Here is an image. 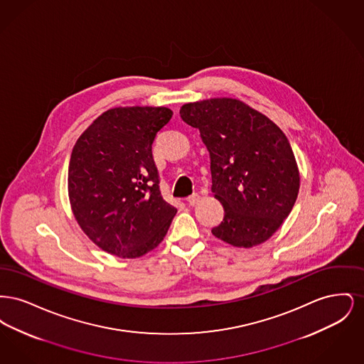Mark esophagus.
Returning a JSON list of instances; mask_svg holds the SVG:
<instances>
[{
    "mask_svg": "<svg viewBox=\"0 0 364 364\" xmlns=\"http://www.w3.org/2000/svg\"><path fill=\"white\" fill-rule=\"evenodd\" d=\"M199 199H200V196L198 193H192L191 196L187 198V202H188V205H191V206H195L199 202Z\"/></svg>",
    "mask_w": 364,
    "mask_h": 364,
    "instance_id": "obj_1",
    "label": "esophagus"
}]
</instances>
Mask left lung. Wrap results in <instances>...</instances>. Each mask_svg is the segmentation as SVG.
Segmentation results:
<instances>
[{"instance_id":"obj_1","label":"left lung","mask_w":364,"mask_h":364,"mask_svg":"<svg viewBox=\"0 0 364 364\" xmlns=\"http://www.w3.org/2000/svg\"><path fill=\"white\" fill-rule=\"evenodd\" d=\"M180 116L200 132L210 153L211 191L225 210L211 233L235 247L266 242L289 215L300 187L284 132L230 98L186 104Z\"/></svg>"}]
</instances>
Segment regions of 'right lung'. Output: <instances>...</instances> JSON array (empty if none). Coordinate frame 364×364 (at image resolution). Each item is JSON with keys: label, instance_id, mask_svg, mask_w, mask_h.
<instances>
[{"label": "right lung", "instance_id": "1", "mask_svg": "<svg viewBox=\"0 0 364 364\" xmlns=\"http://www.w3.org/2000/svg\"><path fill=\"white\" fill-rule=\"evenodd\" d=\"M168 107H114L77 139L68 169L70 206L106 252L138 258L164 240L176 208L164 200L151 146Z\"/></svg>", "mask_w": 364, "mask_h": 364}]
</instances>
